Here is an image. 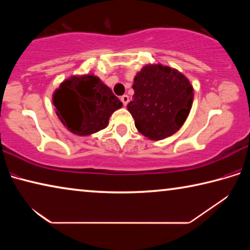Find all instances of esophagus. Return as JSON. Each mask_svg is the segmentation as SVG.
Returning a JSON list of instances; mask_svg holds the SVG:
<instances>
[{
  "mask_svg": "<svg viewBox=\"0 0 250 250\" xmlns=\"http://www.w3.org/2000/svg\"><path fill=\"white\" fill-rule=\"evenodd\" d=\"M121 101L122 104H124V105H126L129 103V96L128 95H124L121 97Z\"/></svg>",
  "mask_w": 250,
  "mask_h": 250,
  "instance_id": "34e87169",
  "label": "esophagus"
}]
</instances>
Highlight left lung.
Returning a JSON list of instances; mask_svg holds the SVG:
<instances>
[{
	"mask_svg": "<svg viewBox=\"0 0 250 250\" xmlns=\"http://www.w3.org/2000/svg\"><path fill=\"white\" fill-rule=\"evenodd\" d=\"M132 88L134 95L126 108L139 132L156 141L180 130L194 97L183 74L161 64L146 65L134 77Z\"/></svg>",
	"mask_w": 250,
	"mask_h": 250,
	"instance_id": "1",
	"label": "left lung"
}]
</instances>
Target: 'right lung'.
<instances>
[{
	"mask_svg": "<svg viewBox=\"0 0 250 250\" xmlns=\"http://www.w3.org/2000/svg\"><path fill=\"white\" fill-rule=\"evenodd\" d=\"M56 115L70 132L89 135L108 125L122 103L95 75L71 76L53 95Z\"/></svg>",
	"mask_w": 250,
	"mask_h": 250,
	"instance_id": "1",
	"label": "right lung"
}]
</instances>
